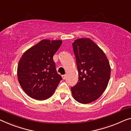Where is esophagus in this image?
<instances>
[{"label":"esophagus","mask_w":131,"mask_h":131,"mask_svg":"<svg viewBox=\"0 0 131 131\" xmlns=\"http://www.w3.org/2000/svg\"><path fill=\"white\" fill-rule=\"evenodd\" d=\"M62 78H63V79H65V78H66V75H62Z\"/></svg>","instance_id":"esophagus-1"}]
</instances>
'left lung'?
<instances>
[{
	"label": "left lung",
	"mask_w": 131,
	"mask_h": 131,
	"mask_svg": "<svg viewBox=\"0 0 131 131\" xmlns=\"http://www.w3.org/2000/svg\"><path fill=\"white\" fill-rule=\"evenodd\" d=\"M79 80L71 87L73 98L86 104L100 97L108 86L111 67L103 50L89 38H81L72 43Z\"/></svg>",
	"instance_id": "obj_1"
}]
</instances>
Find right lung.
I'll list each match as a JSON object with an SVG mask.
<instances>
[{
    "mask_svg": "<svg viewBox=\"0 0 131 131\" xmlns=\"http://www.w3.org/2000/svg\"><path fill=\"white\" fill-rule=\"evenodd\" d=\"M62 43L60 40H41L27 50L19 60L17 78L30 97L39 101L48 99L62 79L53 59Z\"/></svg>",
    "mask_w": 131,
    "mask_h": 131,
    "instance_id": "obj_1",
    "label": "right lung"
}]
</instances>
